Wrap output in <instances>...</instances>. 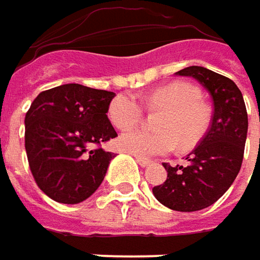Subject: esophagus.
<instances>
[{
  "label": "esophagus",
  "instance_id": "obj_1",
  "mask_svg": "<svg viewBox=\"0 0 260 260\" xmlns=\"http://www.w3.org/2000/svg\"><path fill=\"white\" fill-rule=\"evenodd\" d=\"M135 159H137V161H138L143 168H145V166H150V165L153 163L150 159H144V157H140V156H135Z\"/></svg>",
  "mask_w": 260,
  "mask_h": 260
}]
</instances>
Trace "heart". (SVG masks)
<instances>
[{
    "label": "heart",
    "instance_id": "heart-1",
    "mask_svg": "<svg viewBox=\"0 0 260 260\" xmlns=\"http://www.w3.org/2000/svg\"><path fill=\"white\" fill-rule=\"evenodd\" d=\"M199 88L187 82H174L153 89L141 95L153 110L165 109L159 116V131L140 128L125 132L119 138L122 150L140 157L166 154L175 148H192L205 137L210 123V109L203 100ZM144 113L141 103L129 94H120L109 106V117L119 129H128L137 125Z\"/></svg>",
    "mask_w": 260,
    "mask_h": 260
}]
</instances>
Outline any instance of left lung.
I'll use <instances>...</instances> for the list:
<instances>
[{"instance_id": "1", "label": "left lung", "mask_w": 260, "mask_h": 260, "mask_svg": "<svg viewBox=\"0 0 260 260\" xmlns=\"http://www.w3.org/2000/svg\"><path fill=\"white\" fill-rule=\"evenodd\" d=\"M176 75L191 76L206 88L213 101V117L185 166L163 163L168 178L153 187V194L169 209L196 212L221 199L238 175L249 126L247 110L241 91L230 78L202 66L185 68Z\"/></svg>"}]
</instances>
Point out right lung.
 <instances>
[{
  "label": "right lung",
  "mask_w": 260,
  "mask_h": 260,
  "mask_svg": "<svg viewBox=\"0 0 260 260\" xmlns=\"http://www.w3.org/2000/svg\"><path fill=\"white\" fill-rule=\"evenodd\" d=\"M115 92L79 84L42 91L24 117V148L32 176L50 199L86 200L103 182L115 153L101 148L116 138L107 110Z\"/></svg>",
  "instance_id": "add662e5"
}]
</instances>
